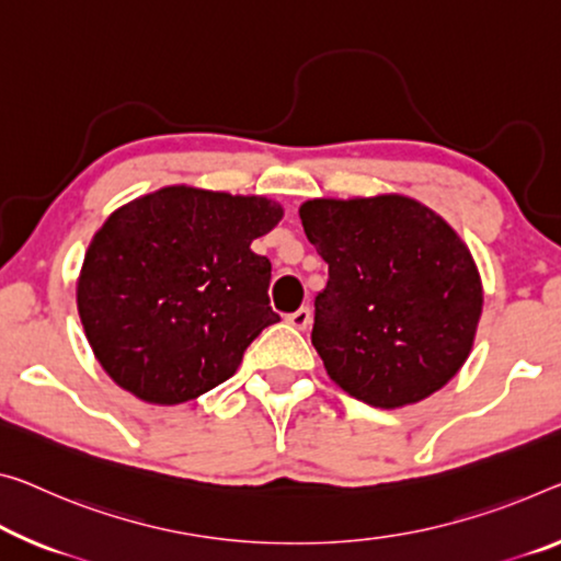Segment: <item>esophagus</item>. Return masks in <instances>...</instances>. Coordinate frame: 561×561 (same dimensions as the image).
I'll list each match as a JSON object with an SVG mask.
<instances>
[{
    "mask_svg": "<svg viewBox=\"0 0 561 561\" xmlns=\"http://www.w3.org/2000/svg\"><path fill=\"white\" fill-rule=\"evenodd\" d=\"M286 321L293 325V329H298V331H306L308 325H310V310L308 308H298L296 313H290Z\"/></svg>",
    "mask_w": 561,
    "mask_h": 561,
    "instance_id": "esophagus-1",
    "label": "esophagus"
}]
</instances>
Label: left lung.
<instances>
[{"instance_id": "obj_1", "label": "left lung", "mask_w": 561, "mask_h": 561, "mask_svg": "<svg viewBox=\"0 0 561 561\" xmlns=\"http://www.w3.org/2000/svg\"><path fill=\"white\" fill-rule=\"evenodd\" d=\"M300 222L329 283L310 341L353 399L401 409L444 389L467 364L484 306L471 251L413 197H313Z\"/></svg>"}]
</instances>
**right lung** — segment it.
I'll return each mask as SVG.
<instances>
[{
    "instance_id": "add662e5",
    "label": "right lung",
    "mask_w": 561,
    "mask_h": 561,
    "mask_svg": "<svg viewBox=\"0 0 561 561\" xmlns=\"http://www.w3.org/2000/svg\"><path fill=\"white\" fill-rule=\"evenodd\" d=\"M283 208L261 195L168 185L110 215L84 253L77 310L119 389L175 407L236 374L278 323L271 261L251 251Z\"/></svg>"
}]
</instances>
